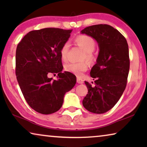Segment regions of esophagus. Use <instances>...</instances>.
Here are the masks:
<instances>
[{"instance_id":"1","label":"esophagus","mask_w":147,"mask_h":147,"mask_svg":"<svg viewBox=\"0 0 147 147\" xmlns=\"http://www.w3.org/2000/svg\"><path fill=\"white\" fill-rule=\"evenodd\" d=\"M77 82L78 84H83L84 83V80L81 79V78H77Z\"/></svg>"}]
</instances>
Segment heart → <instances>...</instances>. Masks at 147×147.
I'll return each mask as SVG.
<instances>
[{"label": "heart", "instance_id": "b5f03b06", "mask_svg": "<svg viewBox=\"0 0 147 147\" xmlns=\"http://www.w3.org/2000/svg\"><path fill=\"white\" fill-rule=\"evenodd\" d=\"M75 42L78 47L84 51L82 55V59H86L90 63H93L97 59L96 54L94 53L96 47V41L92 37L86 35L78 36L75 39ZM69 49V43L65 42L62 45L60 49V57L62 61H66L68 57V51ZM64 69L66 71L69 72L77 76L78 77H82L84 73L88 69V64L86 61H82L80 63H66L64 66Z\"/></svg>", "mask_w": 147, "mask_h": 147}]
</instances>
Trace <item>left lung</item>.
<instances>
[{"label":"left lung","mask_w":147,"mask_h":147,"mask_svg":"<svg viewBox=\"0 0 147 147\" xmlns=\"http://www.w3.org/2000/svg\"><path fill=\"white\" fill-rule=\"evenodd\" d=\"M81 32L95 39L100 47L97 63L90 71L94 84L85 82L88 92L82 104L90 112L103 114L115 106L126 88L130 68L128 45L117 29L106 24L90 26Z\"/></svg>","instance_id":"left-lung-1"}]
</instances>
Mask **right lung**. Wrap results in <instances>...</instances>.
<instances>
[{
	"label": "right lung",
	"mask_w": 147,
	"mask_h": 147,
	"mask_svg": "<svg viewBox=\"0 0 147 147\" xmlns=\"http://www.w3.org/2000/svg\"><path fill=\"white\" fill-rule=\"evenodd\" d=\"M72 29L45 28L25 35L16 50L15 74L24 98L30 107L43 114L59 110L63 97L76 83V77L62 72L60 49ZM57 73L58 80L49 76Z\"/></svg>",
	"instance_id": "add662e5"
}]
</instances>
